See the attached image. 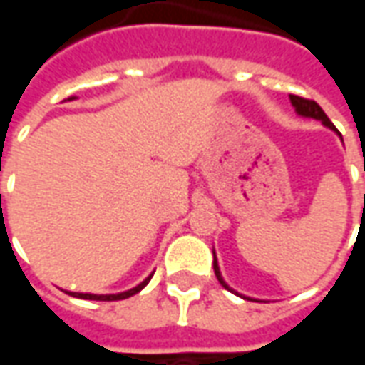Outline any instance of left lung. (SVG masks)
Returning a JSON list of instances; mask_svg holds the SVG:
<instances>
[{"mask_svg": "<svg viewBox=\"0 0 365 365\" xmlns=\"http://www.w3.org/2000/svg\"><path fill=\"white\" fill-rule=\"evenodd\" d=\"M289 99H291V105L295 107L297 115H301V117H309V119L321 120L324 127H329L330 130H336V127L330 123V119L327 117V115H324V111L321 109V105L317 103V101H313V99H305V97H299V96H289ZM364 172H365V164H364ZM364 201H365V195H364ZM213 256H215V252H213ZM213 269H215V275H217V279H219V283H221L222 287H225V289L232 291L229 285H227V282L222 279L221 269H219V264H217V256H215V260H213ZM232 293H235V291H232Z\"/></svg>", "mask_w": 365, "mask_h": 365, "instance_id": "left-lung-1", "label": "left lung"}]
</instances>
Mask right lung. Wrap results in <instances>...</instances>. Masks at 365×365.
Returning <instances> with one entry per match:
<instances>
[{
	"instance_id": "1",
	"label": "right lung",
	"mask_w": 365,
	"mask_h": 365,
	"mask_svg": "<svg viewBox=\"0 0 365 365\" xmlns=\"http://www.w3.org/2000/svg\"><path fill=\"white\" fill-rule=\"evenodd\" d=\"M70 99H76V97H70ZM152 275H148L143 283H138L136 287L128 291H123V293H113V295H93V293H70L72 297H80V299H90V301H119V299H127V297H133L135 293L146 287V283L150 282Z\"/></svg>"
}]
</instances>
